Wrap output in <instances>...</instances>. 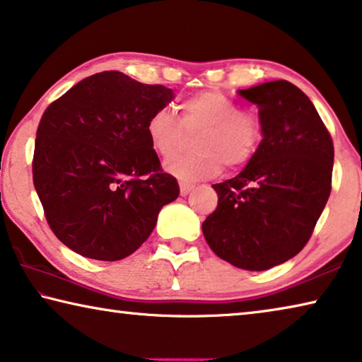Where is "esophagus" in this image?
<instances>
[{
  "mask_svg": "<svg viewBox=\"0 0 362 362\" xmlns=\"http://www.w3.org/2000/svg\"><path fill=\"white\" fill-rule=\"evenodd\" d=\"M180 194L182 197H187L188 193H190L193 188H194V185H192V183H185V182H180Z\"/></svg>",
  "mask_w": 362,
  "mask_h": 362,
  "instance_id": "1",
  "label": "esophagus"
}]
</instances>
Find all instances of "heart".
Listing matches in <instances>:
<instances>
[{"mask_svg":"<svg viewBox=\"0 0 362 362\" xmlns=\"http://www.w3.org/2000/svg\"><path fill=\"white\" fill-rule=\"evenodd\" d=\"M179 119L169 109H156L145 124L146 139L159 156L170 158L180 150L187 134H198V153L177 156L165 163L168 174L183 182L217 175L223 164L240 168L255 156L262 141V120L250 109L217 90H206L180 105Z\"/></svg>","mask_w":362,"mask_h":362,"instance_id":"heart-1","label":"heart"}]
</instances>
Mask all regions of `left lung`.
<instances>
[{
    "mask_svg": "<svg viewBox=\"0 0 362 362\" xmlns=\"http://www.w3.org/2000/svg\"><path fill=\"white\" fill-rule=\"evenodd\" d=\"M257 106L262 141L237 177L212 185L209 248L232 266L266 271L305 248L332 190L334 143L311 100L286 80L238 90Z\"/></svg>",
    "mask_w": 362,
    "mask_h": 362,
    "instance_id": "8db88e82",
    "label": "left lung"
}]
</instances>
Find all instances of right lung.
Listing matches in <instances>:
<instances>
[{
  "label": "right lung",
  "mask_w": 362,
  "mask_h": 362,
  "mask_svg": "<svg viewBox=\"0 0 362 362\" xmlns=\"http://www.w3.org/2000/svg\"><path fill=\"white\" fill-rule=\"evenodd\" d=\"M172 100L174 91L163 85L105 71L80 80L43 112L33 185L67 248L90 259H124L179 197V183L160 169L145 132L148 117Z\"/></svg>",
  "instance_id": "add662e5"
}]
</instances>
